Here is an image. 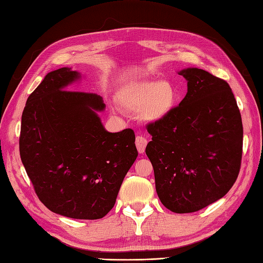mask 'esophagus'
I'll list each match as a JSON object with an SVG mask.
<instances>
[{"label":"esophagus","mask_w":263,"mask_h":263,"mask_svg":"<svg viewBox=\"0 0 263 263\" xmlns=\"http://www.w3.org/2000/svg\"><path fill=\"white\" fill-rule=\"evenodd\" d=\"M147 143H148V141H147V139L144 138V137L138 136L136 138V146H137V149H138L139 154H143L144 153V150H146Z\"/></svg>","instance_id":"1"}]
</instances>
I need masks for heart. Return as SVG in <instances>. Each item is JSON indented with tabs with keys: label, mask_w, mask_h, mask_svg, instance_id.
Listing matches in <instances>:
<instances>
[{
	"label": "heart",
	"mask_w": 263,
	"mask_h": 263,
	"mask_svg": "<svg viewBox=\"0 0 263 263\" xmlns=\"http://www.w3.org/2000/svg\"><path fill=\"white\" fill-rule=\"evenodd\" d=\"M117 100L124 108L141 109L144 120L158 122L166 119L176 104V91L170 81L136 80L123 86Z\"/></svg>",
	"instance_id": "1"
}]
</instances>
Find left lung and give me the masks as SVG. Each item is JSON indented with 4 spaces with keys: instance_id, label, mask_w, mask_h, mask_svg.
<instances>
[{
    "instance_id": "8db88e82",
    "label": "left lung",
    "mask_w": 263,
    "mask_h": 263,
    "mask_svg": "<svg viewBox=\"0 0 263 263\" xmlns=\"http://www.w3.org/2000/svg\"><path fill=\"white\" fill-rule=\"evenodd\" d=\"M187 92L166 119L150 123L146 154L167 209L194 212L221 199L241 168L242 117L230 85L197 68L178 72Z\"/></svg>"
}]
</instances>
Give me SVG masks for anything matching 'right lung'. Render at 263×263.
<instances>
[{
  "label": "right lung",
  "mask_w": 263,
  "mask_h": 263,
  "mask_svg": "<svg viewBox=\"0 0 263 263\" xmlns=\"http://www.w3.org/2000/svg\"><path fill=\"white\" fill-rule=\"evenodd\" d=\"M79 72H49L28 97L19 150L33 190L55 214L99 219L115 204L122 182L138 157L131 128L110 133L97 111V93L66 90Z\"/></svg>",
  "instance_id": "right-lung-1"
}]
</instances>
